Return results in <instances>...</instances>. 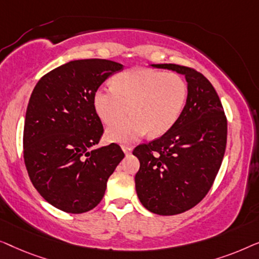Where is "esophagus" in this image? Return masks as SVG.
<instances>
[{"mask_svg": "<svg viewBox=\"0 0 259 259\" xmlns=\"http://www.w3.org/2000/svg\"><path fill=\"white\" fill-rule=\"evenodd\" d=\"M122 150L124 154H130V152L133 151V148H131L130 145H122Z\"/></svg>", "mask_w": 259, "mask_h": 259, "instance_id": "34e87169", "label": "esophagus"}]
</instances>
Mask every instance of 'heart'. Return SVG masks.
I'll return each mask as SVG.
<instances>
[{
	"label": "heart",
	"mask_w": 259,
	"mask_h": 259,
	"mask_svg": "<svg viewBox=\"0 0 259 259\" xmlns=\"http://www.w3.org/2000/svg\"><path fill=\"white\" fill-rule=\"evenodd\" d=\"M188 85L177 74L136 68L121 72L114 87H102L94 95L97 115L105 124L121 121L107 130L108 140L130 143L144 136H162L172 128L183 111Z\"/></svg>",
	"instance_id": "heart-1"
}]
</instances>
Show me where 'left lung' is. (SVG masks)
<instances>
[{
	"instance_id": "1",
	"label": "left lung",
	"mask_w": 259,
	"mask_h": 259,
	"mask_svg": "<svg viewBox=\"0 0 259 259\" xmlns=\"http://www.w3.org/2000/svg\"><path fill=\"white\" fill-rule=\"evenodd\" d=\"M185 76L188 98L172 128L135 148L138 199L162 216L182 213L202 201L223 161L228 123L212 84L201 72L177 64H151Z\"/></svg>"
}]
</instances>
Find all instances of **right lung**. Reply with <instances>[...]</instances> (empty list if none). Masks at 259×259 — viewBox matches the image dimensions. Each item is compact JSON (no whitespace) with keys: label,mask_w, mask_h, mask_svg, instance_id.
I'll return each instance as SVG.
<instances>
[{"label":"right lung","mask_w":259,"mask_h":259,"mask_svg":"<svg viewBox=\"0 0 259 259\" xmlns=\"http://www.w3.org/2000/svg\"><path fill=\"white\" fill-rule=\"evenodd\" d=\"M123 64L70 61L37 82L24 119L23 156L30 181L49 204L83 213L103 198L107 182L124 158L117 144L96 148L103 125L94 95Z\"/></svg>","instance_id":"right-lung-1"}]
</instances>
